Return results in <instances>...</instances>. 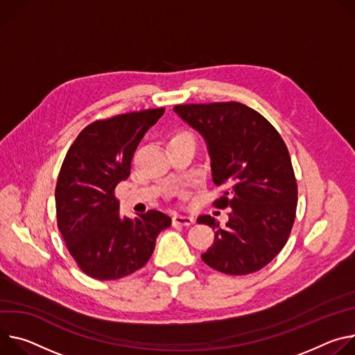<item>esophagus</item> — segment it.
Listing matches in <instances>:
<instances>
[{
	"label": "esophagus",
	"instance_id": "34e87169",
	"mask_svg": "<svg viewBox=\"0 0 355 355\" xmlns=\"http://www.w3.org/2000/svg\"><path fill=\"white\" fill-rule=\"evenodd\" d=\"M172 223H173V225L189 227V225H191V224L194 223V220H193L191 217H189V216H180V214H176V216L173 217Z\"/></svg>",
	"mask_w": 355,
	"mask_h": 355
}]
</instances>
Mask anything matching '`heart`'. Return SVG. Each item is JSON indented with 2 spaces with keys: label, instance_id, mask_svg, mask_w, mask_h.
Instances as JSON below:
<instances>
[{
  "label": "heart",
  "instance_id": "obj_1",
  "mask_svg": "<svg viewBox=\"0 0 355 355\" xmlns=\"http://www.w3.org/2000/svg\"><path fill=\"white\" fill-rule=\"evenodd\" d=\"M179 135H190V134H187V132H180ZM176 137H178V135H176Z\"/></svg>",
  "mask_w": 355,
  "mask_h": 355
}]
</instances>
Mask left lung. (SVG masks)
<instances>
[{"mask_svg": "<svg viewBox=\"0 0 355 355\" xmlns=\"http://www.w3.org/2000/svg\"><path fill=\"white\" fill-rule=\"evenodd\" d=\"M173 111L205 139L211 179L224 189L214 205L231 209L223 228L211 216L198 218L216 235L202 259L228 275L259 270L285 247L296 216L297 184L284 139L241 103L183 104Z\"/></svg>", "mask_w": 355, "mask_h": 355, "instance_id": "left-lung-1", "label": "left lung"}]
</instances>
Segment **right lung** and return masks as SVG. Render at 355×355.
<instances>
[{
	"label": "right lung",
	"mask_w": 355,
	"mask_h": 355,
	"mask_svg": "<svg viewBox=\"0 0 355 355\" xmlns=\"http://www.w3.org/2000/svg\"><path fill=\"white\" fill-rule=\"evenodd\" d=\"M165 108L128 112L86 127L70 146L56 184L58 227L70 255L89 277L115 281L142 268L172 218L149 210L120 214L115 186L127 180L134 152Z\"/></svg>",
	"instance_id": "obj_1"
}]
</instances>
